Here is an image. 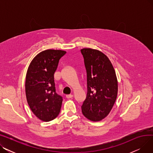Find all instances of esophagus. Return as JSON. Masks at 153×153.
Here are the masks:
<instances>
[{
  "mask_svg": "<svg viewBox=\"0 0 153 153\" xmlns=\"http://www.w3.org/2000/svg\"><path fill=\"white\" fill-rule=\"evenodd\" d=\"M66 98L67 99H71V98H72L73 97V95H72V94H69V95H67L66 96Z\"/></svg>",
  "mask_w": 153,
  "mask_h": 153,
  "instance_id": "1",
  "label": "esophagus"
}]
</instances>
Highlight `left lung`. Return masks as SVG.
<instances>
[{
    "mask_svg": "<svg viewBox=\"0 0 153 153\" xmlns=\"http://www.w3.org/2000/svg\"><path fill=\"white\" fill-rule=\"evenodd\" d=\"M87 72V95L81 106L82 114L98 122L106 117L115 102L118 82L115 72L106 55L100 51L81 50Z\"/></svg>",
    "mask_w": 153,
    "mask_h": 153,
    "instance_id": "8db88e82",
    "label": "left lung"
}]
</instances>
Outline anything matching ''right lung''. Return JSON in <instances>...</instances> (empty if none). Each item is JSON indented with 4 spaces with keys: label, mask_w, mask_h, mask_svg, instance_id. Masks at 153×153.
Returning a JSON list of instances; mask_svg holds the SVG:
<instances>
[{
    "label": "right lung",
    "mask_w": 153,
    "mask_h": 153,
    "mask_svg": "<svg viewBox=\"0 0 153 153\" xmlns=\"http://www.w3.org/2000/svg\"><path fill=\"white\" fill-rule=\"evenodd\" d=\"M66 53L62 50H47L31 61L25 81L27 102L33 113L44 122L59 115L62 97L56 92L54 74L59 59Z\"/></svg>",
    "instance_id": "add662e5"
}]
</instances>
